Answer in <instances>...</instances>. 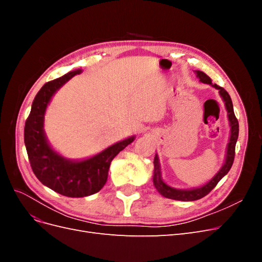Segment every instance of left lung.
I'll return each instance as SVG.
<instances>
[{
  "instance_id": "8db88e82",
  "label": "left lung",
  "mask_w": 262,
  "mask_h": 262,
  "mask_svg": "<svg viewBox=\"0 0 262 262\" xmlns=\"http://www.w3.org/2000/svg\"><path fill=\"white\" fill-rule=\"evenodd\" d=\"M196 77H199L201 83L204 84H210L211 86L215 87L219 90V93L221 95L222 99L225 102V108L227 110L228 115V121L229 126H231V137H229V142L227 144L226 149V157H225V163L222 166V168L217 171V173L214 176L209 182L203 185L199 188H193V189H175L167 184H165L164 180L162 179V172H161V166H160V160H158L157 154L154 157V175H153V182L154 186L157 189V191L160 192L163 196L168 198V199L172 200H178V201H194L199 200L201 198L207 195L211 190L214 189L217 185V182L223 178L226 173L231 169L232 165L234 163V157H235V146L237 139H238V132H239V124L238 120L235 117L234 114V108H233V102L229 96L228 93L223 89V87L217 86L216 84H212L211 78L205 74L202 71H195Z\"/></svg>"
}]
</instances>
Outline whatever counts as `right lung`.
I'll return each mask as SVG.
<instances>
[{
	"instance_id": "add662e5",
	"label": "right lung",
	"mask_w": 262,
	"mask_h": 262,
	"mask_svg": "<svg viewBox=\"0 0 262 262\" xmlns=\"http://www.w3.org/2000/svg\"><path fill=\"white\" fill-rule=\"evenodd\" d=\"M81 72L82 70L72 71L41 87L31 105L24 130L29 163L36 177L53 191L70 198L98 192L106 184L109 166L115 156L134 141V137H130L83 161L68 160L50 146L43 131L47 106L61 86Z\"/></svg>"
}]
</instances>
